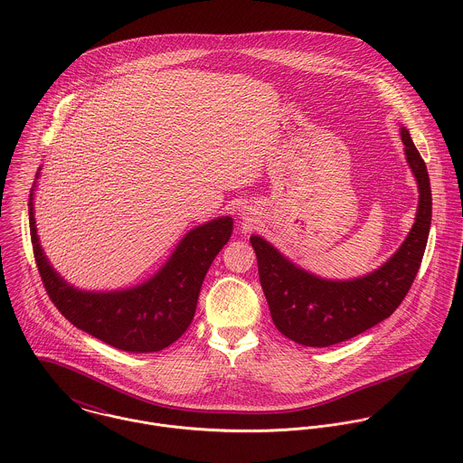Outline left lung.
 <instances>
[{"instance_id": "1", "label": "left lung", "mask_w": 463, "mask_h": 463, "mask_svg": "<svg viewBox=\"0 0 463 463\" xmlns=\"http://www.w3.org/2000/svg\"><path fill=\"white\" fill-rule=\"evenodd\" d=\"M401 140L417 180L419 206L401 248L374 272L344 281L325 279L292 264L262 237L250 239L272 323L290 340L310 347L344 342L391 317L408 294L430 235L431 187L426 164L404 127Z\"/></svg>"}]
</instances>
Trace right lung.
Listing matches in <instances>:
<instances>
[{
  "mask_svg": "<svg viewBox=\"0 0 463 463\" xmlns=\"http://www.w3.org/2000/svg\"><path fill=\"white\" fill-rule=\"evenodd\" d=\"M33 191L35 184L28 203L35 262L50 299L71 325L128 353L162 351L185 333L206 270L232 237V217H217L191 230L147 281L125 290L87 292L69 285L48 262L37 237Z\"/></svg>",
  "mask_w": 463,
  "mask_h": 463,
  "instance_id": "obj_1",
  "label": "right lung"
}]
</instances>
